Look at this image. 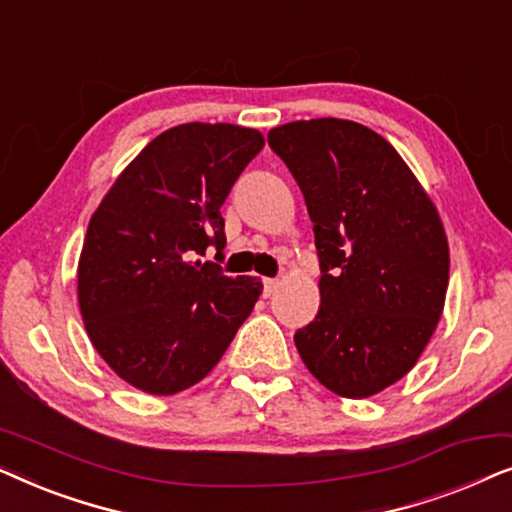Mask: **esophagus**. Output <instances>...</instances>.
Here are the masks:
<instances>
[{"label": "esophagus", "mask_w": 512, "mask_h": 512, "mask_svg": "<svg viewBox=\"0 0 512 512\" xmlns=\"http://www.w3.org/2000/svg\"><path fill=\"white\" fill-rule=\"evenodd\" d=\"M279 286V279H272V277H265L263 279V291H265V296H270L272 291H275Z\"/></svg>", "instance_id": "34e87169"}]
</instances>
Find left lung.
I'll return each mask as SVG.
<instances>
[{"instance_id": "8db88e82", "label": "left lung", "mask_w": 512, "mask_h": 512, "mask_svg": "<svg viewBox=\"0 0 512 512\" xmlns=\"http://www.w3.org/2000/svg\"><path fill=\"white\" fill-rule=\"evenodd\" d=\"M314 223L321 305L296 333L307 370L345 398L408 375L436 331L450 279L438 209L387 139L342 118L268 132Z\"/></svg>"}]
</instances>
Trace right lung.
Listing matches in <instances>:
<instances>
[{
	"label": "right lung",
	"mask_w": 512,
	"mask_h": 512,
	"mask_svg": "<svg viewBox=\"0 0 512 512\" xmlns=\"http://www.w3.org/2000/svg\"><path fill=\"white\" fill-rule=\"evenodd\" d=\"M263 144L242 125H177L144 146L90 216L81 317L97 354L135 389L172 396L198 384L254 310L256 277H226L198 256L216 247L223 258L221 205Z\"/></svg>",
	"instance_id": "obj_1"
}]
</instances>
